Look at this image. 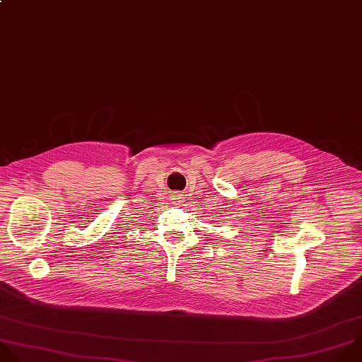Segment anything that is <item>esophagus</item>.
I'll return each instance as SVG.
<instances>
[{"mask_svg":"<svg viewBox=\"0 0 362 362\" xmlns=\"http://www.w3.org/2000/svg\"><path fill=\"white\" fill-rule=\"evenodd\" d=\"M172 199V203L175 204V206H177V204H182V202H183V194L182 193H172V196H170Z\"/></svg>","mask_w":362,"mask_h":362,"instance_id":"1","label":"esophagus"}]
</instances>
